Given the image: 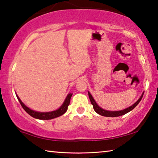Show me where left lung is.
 I'll return each instance as SVG.
<instances>
[{
	"label": "left lung",
	"mask_w": 158,
	"mask_h": 158,
	"mask_svg": "<svg viewBox=\"0 0 158 158\" xmlns=\"http://www.w3.org/2000/svg\"><path fill=\"white\" fill-rule=\"evenodd\" d=\"M143 93H142V95L140 97V98L139 99V100L136 102L133 105H132L130 107H128L127 109H124V110H121V111H106L105 110V109L100 108V106H99L97 103L95 102V101L94 100V99L92 97V95H90V93L89 92V98H90V102L93 105V109H94L96 113H98V114L101 115V116H106V117H117V116H123V115H124L125 114L128 113V112L132 111V109L135 107L136 106H137L139 103V102L141 101V99L143 98Z\"/></svg>",
	"instance_id": "8db88e82"
}]
</instances>
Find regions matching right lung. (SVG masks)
<instances>
[{"label":"right lung","instance_id":"right-lung-1","mask_svg":"<svg viewBox=\"0 0 158 158\" xmlns=\"http://www.w3.org/2000/svg\"><path fill=\"white\" fill-rule=\"evenodd\" d=\"M72 95H73V94H71V93L68 94L62 106H61L59 109H57V110L51 111V112H37V111H35L33 110H31V109L27 107V106H26L21 101L17 95V97L18 100L19 101L21 106H22L23 109H24V110L27 112L30 116L35 118H37V119L49 120V119H53V118H55L59 117L65 113L67 110H68V106L69 105V102H70V98L72 97Z\"/></svg>","mask_w":158,"mask_h":158}]
</instances>
